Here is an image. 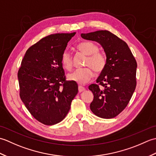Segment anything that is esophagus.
Here are the masks:
<instances>
[{"label": "esophagus", "mask_w": 156, "mask_h": 156, "mask_svg": "<svg viewBox=\"0 0 156 156\" xmlns=\"http://www.w3.org/2000/svg\"><path fill=\"white\" fill-rule=\"evenodd\" d=\"M84 90H85V88L84 87H82V86H79V87H78V91H79V92H83Z\"/></svg>", "instance_id": "1"}]
</instances>
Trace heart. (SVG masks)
Here are the masks:
<instances>
[{
	"mask_svg": "<svg viewBox=\"0 0 156 156\" xmlns=\"http://www.w3.org/2000/svg\"><path fill=\"white\" fill-rule=\"evenodd\" d=\"M77 49L85 55L88 56L86 60L85 66L88 68L76 69L71 74H68V80L78 84L82 85L90 80L94 76L92 69L100 73L105 69L106 66L105 56L98 51V47L91 41H82L77 45ZM61 62L64 68L70 70L72 68V58L68 51H65L62 55Z\"/></svg>",
	"mask_w": 156,
	"mask_h": 156,
	"instance_id": "b5f03b06",
	"label": "heart"
}]
</instances>
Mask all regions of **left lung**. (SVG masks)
<instances>
[{
	"instance_id": "1",
	"label": "left lung",
	"mask_w": 156,
	"mask_h": 156,
	"mask_svg": "<svg viewBox=\"0 0 156 156\" xmlns=\"http://www.w3.org/2000/svg\"><path fill=\"white\" fill-rule=\"evenodd\" d=\"M80 35L98 43L107 57L97 84L88 87L94 94L90 110L101 118L115 117L127 107L136 87V60L127 44L110 31L101 30ZM99 85L104 89L99 88Z\"/></svg>"
}]
</instances>
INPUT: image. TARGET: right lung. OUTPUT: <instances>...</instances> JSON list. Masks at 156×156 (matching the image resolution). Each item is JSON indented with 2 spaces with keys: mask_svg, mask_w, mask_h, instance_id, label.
<instances>
[{
  "mask_svg": "<svg viewBox=\"0 0 156 156\" xmlns=\"http://www.w3.org/2000/svg\"><path fill=\"white\" fill-rule=\"evenodd\" d=\"M75 34H56L42 38L27 49L19 69L21 101L33 117L46 125L61 122L78 94V84L66 81L61 62Z\"/></svg>",
  "mask_w": 156,
  "mask_h": 156,
  "instance_id": "obj_1",
  "label": "right lung"
}]
</instances>
